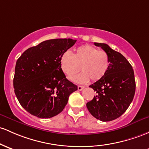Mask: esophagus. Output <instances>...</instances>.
<instances>
[{"instance_id": "obj_1", "label": "esophagus", "mask_w": 149, "mask_h": 149, "mask_svg": "<svg viewBox=\"0 0 149 149\" xmlns=\"http://www.w3.org/2000/svg\"><path fill=\"white\" fill-rule=\"evenodd\" d=\"M83 88H84V86H78V91H82Z\"/></svg>"}]
</instances>
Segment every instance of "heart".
I'll list each match as a JSON object with an SVG mask.
<instances>
[{
  "label": "heart",
  "instance_id": "heart-1",
  "mask_svg": "<svg viewBox=\"0 0 149 149\" xmlns=\"http://www.w3.org/2000/svg\"><path fill=\"white\" fill-rule=\"evenodd\" d=\"M109 63L108 54L104 51L88 45L78 47L73 55L65 52L60 58L62 71L68 76L76 74L81 68L82 73L71 78L79 83H87L90 79L94 82L100 80L108 71Z\"/></svg>",
  "mask_w": 149,
  "mask_h": 149
}]
</instances>
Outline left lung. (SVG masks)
<instances>
[{
	"mask_svg": "<svg viewBox=\"0 0 149 149\" xmlns=\"http://www.w3.org/2000/svg\"><path fill=\"white\" fill-rule=\"evenodd\" d=\"M100 47L109 58V67L104 77L89 86L97 95L87 102L88 111L94 117L109 122L120 117L127 110L135 94L134 73L132 65L122 54L104 43Z\"/></svg>",
	"mask_w": 149,
	"mask_h": 149,
	"instance_id": "left-lung-1",
	"label": "left lung"
}]
</instances>
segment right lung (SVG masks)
I'll return each mask as SVG.
<instances>
[{
    "label": "right lung",
    "instance_id": "obj_1",
    "mask_svg": "<svg viewBox=\"0 0 149 149\" xmlns=\"http://www.w3.org/2000/svg\"><path fill=\"white\" fill-rule=\"evenodd\" d=\"M72 39L46 40L23 52L16 62L15 93L26 111L40 118H50L63 111L78 87L61 69V55L74 45Z\"/></svg>",
    "mask_w": 149,
    "mask_h": 149
}]
</instances>
